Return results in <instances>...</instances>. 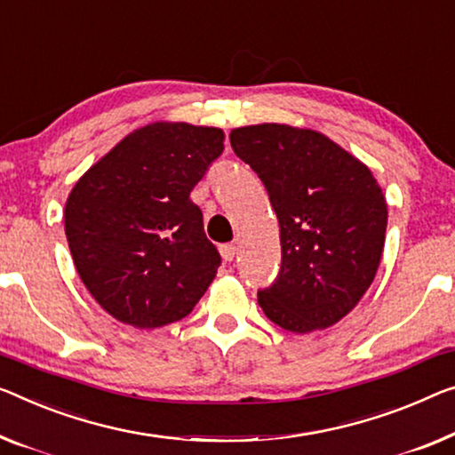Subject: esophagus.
<instances>
[{
	"label": "esophagus",
	"mask_w": 455,
	"mask_h": 455,
	"mask_svg": "<svg viewBox=\"0 0 455 455\" xmlns=\"http://www.w3.org/2000/svg\"><path fill=\"white\" fill-rule=\"evenodd\" d=\"M235 253H236V247L235 245H220V255L225 261H233L235 259Z\"/></svg>",
	"instance_id": "obj_1"
}]
</instances>
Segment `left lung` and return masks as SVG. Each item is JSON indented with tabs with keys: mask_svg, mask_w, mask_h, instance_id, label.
Wrapping results in <instances>:
<instances>
[{
	"mask_svg": "<svg viewBox=\"0 0 455 455\" xmlns=\"http://www.w3.org/2000/svg\"><path fill=\"white\" fill-rule=\"evenodd\" d=\"M230 145L267 189L282 267L257 300L277 327L313 333L341 321L374 282L388 206L368 165L324 134L288 124L235 128Z\"/></svg>",
	"mask_w": 455,
	"mask_h": 455,
	"instance_id": "left-lung-1",
	"label": "left lung"
}]
</instances>
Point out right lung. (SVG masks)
Here are the masks:
<instances>
[{"label": "right lung", "mask_w": 455, "mask_h": 455, "mask_svg": "<svg viewBox=\"0 0 455 455\" xmlns=\"http://www.w3.org/2000/svg\"><path fill=\"white\" fill-rule=\"evenodd\" d=\"M225 132L153 122L122 139L81 175L65 204V235L77 274L108 315L157 329L192 313L220 255L189 198Z\"/></svg>", "instance_id": "right-lung-1"}]
</instances>
